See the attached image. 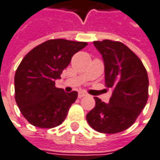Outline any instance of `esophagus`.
I'll return each instance as SVG.
<instances>
[{
    "label": "esophagus",
    "mask_w": 160,
    "mask_h": 160,
    "mask_svg": "<svg viewBox=\"0 0 160 160\" xmlns=\"http://www.w3.org/2000/svg\"><path fill=\"white\" fill-rule=\"evenodd\" d=\"M88 94L86 93V92H84V91H80L79 92V94H78V97L80 98H83V97H85V96H87Z\"/></svg>",
    "instance_id": "1"
}]
</instances>
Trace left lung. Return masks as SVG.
Wrapping results in <instances>:
<instances>
[{
  "label": "left lung",
  "mask_w": 160,
  "mask_h": 160,
  "mask_svg": "<svg viewBox=\"0 0 160 160\" xmlns=\"http://www.w3.org/2000/svg\"><path fill=\"white\" fill-rule=\"evenodd\" d=\"M105 66V84L113 88L109 103L98 98L87 115L88 124L103 133H117L133 124L148 100L149 78L142 61L121 42H93Z\"/></svg>",
  "instance_id": "left-lung-1"
}]
</instances>
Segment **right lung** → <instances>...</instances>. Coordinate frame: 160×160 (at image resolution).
I'll return each instance as SVG.
<instances>
[{"label":"right lung","mask_w":160,"mask_h":160,"mask_svg":"<svg viewBox=\"0 0 160 160\" xmlns=\"http://www.w3.org/2000/svg\"><path fill=\"white\" fill-rule=\"evenodd\" d=\"M86 42L51 39L36 46L18 67L14 84L15 100L32 125L52 128L64 121L78 92L67 93L55 87V80Z\"/></svg>","instance_id":"obj_1"}]
</instances>
